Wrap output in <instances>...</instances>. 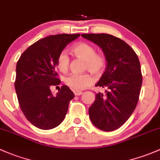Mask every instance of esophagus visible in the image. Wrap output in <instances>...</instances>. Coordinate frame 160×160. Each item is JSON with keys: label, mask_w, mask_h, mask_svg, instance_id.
<instances>
[{"label": "esophagus", "mask_w": 160, "mask_h": 160, "mask_svg": "<svg viewBox=\"0 0 160 160\" xmlns=\"http://www.w3.org/2000/svg\"><path fill=\"white\" fill-rule=\"evenodd\" d=\"M73 93H74L75 96H80L82 93H83V92H81V91H74Z\"/></svg>", "instance_id": "esophagus-1"}]
</instances>
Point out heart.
Segmentation results:
<instances>
[{
    "mask_svg": "<svg viewBox=\"0 0 160 160\" xmlns=\"http://www.w3.org/2000/svg\"><path fill=\"white\" fill-rule=\"evenodd\" d=\"M72 53L77 58L85 61L84 69L88 70L96 76L102 74L105 69L107 60L102 53H96V49L92 45L80 43L74 45L71 49ZM70 64V58L66 51L63 50L59 53L57 59V66L60 71L66 73ZM93 78L90 73H71L64 78V83L71 90L79 91L87 88L93 83Z\"/></svg>",
    "mask_w": 160,
    "mask_h": 160,
    "instance_id": "b5f03b06",
    "label": "heart"
}]
</instances>
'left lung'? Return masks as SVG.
<instances>
[{
    "mask_svg": "<svg viewBox=\"0 0 160 160\" xmlns=\"http://www.w3.org/2000/svg\"><path fill=\"white\" fill-rule=\"evenodd\" d=\"M101 48L107 67L97 87L106 89L96 94L89 108L93 124L101 130H115L129 118L139 100L142 73L139 58L134 50L120 38L107 33L81 34Z\"/></svg>",
    "mask_w": 160,
    "mask_h": 160,
    "instance_id": "1",
    "label": "left lung"
}]
</instances>
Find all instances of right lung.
Segmentation results:
<instances>
[{"label": "right lung", "mask_w": 160, "mask_h": 160, "mask_svg": "<svg viewBox=\"0 0 160 160\" xmlns=\"http://www.w3.org/2000/svg\"><path fill=\"white\" fill-rule=\"evenodd\" d=\"M79 36L62 33L39 40L23 52L17 63L14 86L20 107L38 128H55L66 117L74 94L66 85L56 96L50 88L60 82L56 71L59 53Z\"/></svg>", "instance_id": "add662e5"}]
</instances>
